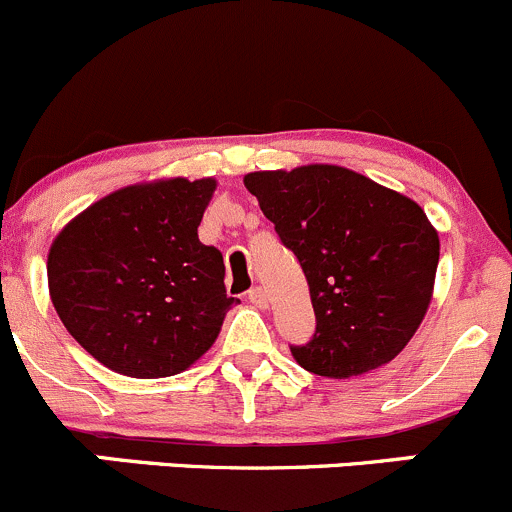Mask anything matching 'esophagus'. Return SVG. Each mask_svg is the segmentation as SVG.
<instances>
[{
    "label": "esophagus",
    "instance_id": "obj_1",
    "mask_svg": "<svg viewBox=\"0 0 512 512\" xmlns=\"http://www.w3.org/2000/svg\"><path fill=\"white\" fill-rule=\"evenodd\" d=\"M249 301L254 303L256 308H268V293L263 291L261 286H256V288H251L249 291Z\"/></svg>",
    "mask_w": 512,
    "mask_h": 512
}]
</instances>
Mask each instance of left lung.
Returning <instances> with one entry per match:
<instances>
[{"instance_id":"8db88e82","label":"left lung","mask_w":512,"mask_h":512,"mask_svg":"<svg viewBox=\"0 0 512 512\" xmlns=\"http://www.w3.org/2000/svg\"><path fill=\"white\" fill-rule=\"evenodd\" d=\"M244 184L306 273L316 333L291 348L298 366L351 378L391 363L433 298L440 241L426 211L336 164L251 171Z\"/></svg>"}]
</instances>
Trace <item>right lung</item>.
<instances>
[{
    "label": "right lung",
    "mask_w": 512,
    "mask_h": 512,
    "mask_svg": "<svg viewBox=\"0 0 512 512\" xmlns=\"http://www.w3.org/2000/svg\"><path fill=\"white\" fill-rule=\"evenodd\" d=\"M216 179L124 186L74 216L52 241L49 296L74 341L101 366L166 378L194 366L221 331L224 256L199 241Z\"/></svg>",
    "instance_id": "obj_1"
}]
</instances>
